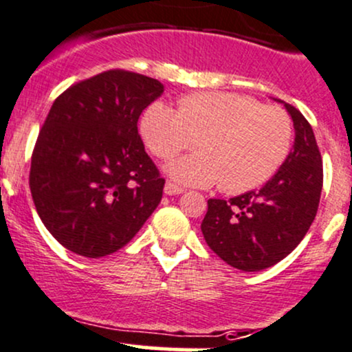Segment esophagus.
Listing matches in <instances>:
<instances>
[{
	"label": "esophagus",
	"mask_w": 352,
	"mask_h": 352,
	"mask_svg": "<svg viewBox=\"0 0 352 352\" xmlns=\"http://www.w3.org/2000/svg\"><path fill=\"white\" fill-rule=\"evenodd\" d=\"M183 188L177 186L176 183H173V181H166L164 184V193L166 195H181L183 193Z\"/></svg>",
	"instance_id": "obj_1"
}]
</instances>
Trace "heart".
I'll return each mask as SVG.
<instances>
[{
    "instance_id": "obj_1",
    "label": "heart",
    "mask_w": 352,
    "mask_h": 352,
    "mask_svg": "<svg viewBox=\"0 0 352 352\" xmlns=\"http://www.w3.org/2000/svg\"><path fill=\"white\" fill-rule=\"evenodd\" d=\"M142 135L152 154L173 159L175 179L193 186L219 183L223 193H244L266 183L288 157L293 123L280 107L232 93H191L176 110L155 101L142 117Z\"/></svg>"
}]
</instances>
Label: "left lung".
Segmentation results:
<instances>
[{"instance_id":"1","label":"left lung","mask_w":352,"mask_h":352,"mask_svg":"<svg viewBox=\"0 0 352 352\" xmlns=\"http://www.w3.org/2000/svg\"><path fill=\"white\" fill-rule=\"evenodd\" d=\"M295 125V146L261 190L230 200H208L201 232L208 248L232 267L274 266L302 242L320 201L324 169L307 118L285 103Z\"/></svg>"}]
</instances>
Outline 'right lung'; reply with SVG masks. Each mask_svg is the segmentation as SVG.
<instances>
[{
	"mask_svg": "<svg viewBox=\"0 0 352 352\" xmlns=\"http://www.w3.org/2000/svg\"><path fill=\"white\" fill-rule=\"evenodd\" d=\"M162 91L157 79L110 69L54 101L32 152L28 184L43 226L74 254L117 252L161 201L166 179L137 123Z\"/></svg>",
	"mask_w": 352,
	"mask_h": 352,
	"instance_id": "right-lung-1",
	"label": "right lung"
}]
</instances>
